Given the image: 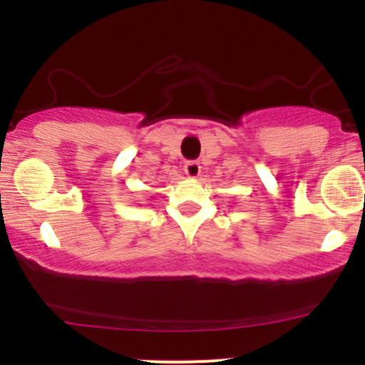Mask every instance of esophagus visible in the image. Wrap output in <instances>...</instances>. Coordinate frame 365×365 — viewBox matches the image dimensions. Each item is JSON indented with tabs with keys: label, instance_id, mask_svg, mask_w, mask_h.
I'll return each mask as SVG.
<instances>
[{
	"label": "esophagus",
	"instance_id": "1",
	"mask_svg": "<svg viewBox=\"0 0 365 365\" xmlns=\"http://www.w3.org/2000/svg\"><path fill=\"white\" fill-rule=\"evenodd\" d=\"M183 171L188 178H197L200 175V165L197 161H187L183 166Z\"/></svg>",
	"mask_w": 365,
	"mask_h": 365
}]
</instances>
